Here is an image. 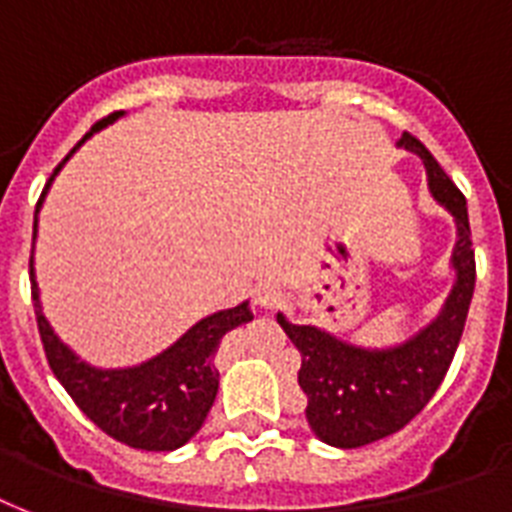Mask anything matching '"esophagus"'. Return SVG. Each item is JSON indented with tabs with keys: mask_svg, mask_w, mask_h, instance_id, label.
<instances>
[{
	"mask_svg": "<svg viewBox=\"0 0 512 512\" xmlns=\"http://www.w3.org/2000/svg\"><path fill=\"white\" fill-rule=\"evenodd\" d=\"M255 303L260 305V308H276V305L281 303V292H279V289H276V287L257 289Z\"/></svg>",
	"mask_w": 512,
	"mask_h": 512,
	"instance_id": "34e87169",
	"label": "esophagus"
}]
</instances>
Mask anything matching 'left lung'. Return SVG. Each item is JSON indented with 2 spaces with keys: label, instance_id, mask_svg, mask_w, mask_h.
<instances>
[{
  "label": "left lung",
  "instance_id": "1",
  "mask_svg": "<svg viewBox=\"0 0 512 512\" xmlns=\"http://www.w3.org/2000/svg\"><path fill=\"white\" fill-rule=\"evenodd\" d=\"M398 146L420 156L433 199L452 212L457 225L452 252L457 279L441 313L401 345L372 350L350 345L311 324H289L284 313L276 316L303 356L297 382L308 396V425L324 444L337 449H356L393 436L425 409L449 372L476 287L465 196L414 135L404 132Z\"/></svg>",
  "mask_w": 512,
  "mask_h": 512
}]
</instances>
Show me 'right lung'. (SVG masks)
Listing matches in <instances>:
<instances>
[{
	"label": "right lung",
	"instance_id": "1",
	"mask_svg": "<svg viewBox=\"0 0 512 512\" xmlns=\"http://www.w3.org/2000/svg\"><path fill=\"white\" fill-rule=\"evenodd\" d=\"M124 111L108 114L100 119L82 140L92 132L114 124ZM76 146V148H79ZM74 148V151H76ZM71 151V154H74ZM68 154V156H71ZM68 156L55 167L50 183L44 185L42 199L36 201V212L42 207L44 193L52 185L60 167ZM36 239V220H34ZM31 295H34V313L44 353L50 361L52 374L68 390L76 406L116 441L143 449V452H172L177 446L188 444L207 420L209 409L215 404L220 372L215 366V353L220 348L225 332L252 321L249 303H241L228 311H217L199 324H193L175 345L154 356L146 364L127 366V369H98L76 356L66 342L52 332L50 321L44 319L39 303V287L34 276V255H31Z\"/></svg>",
	"mask_w": 512,
	"mask_h": 512
}]
</instances>
